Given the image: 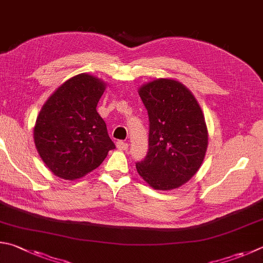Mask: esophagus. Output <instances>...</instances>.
<instances>
[{
    "mask_svg": "<svg viewBox=\"0 0 263 263\" xmlns=\"http://www.w3.org/2000/svg\"><path fill=\"white\" fill-rule=\"evenodd\" d=\"M116 146H117L118 149H121V151H126L127 147H128L126 142H124V141H117Z\"/></svg>",
    "mask_w": 263,
    "mask_h": 263,
    "instance_id": "34e87169",
    "label": "esophagus"
}]
</instances>
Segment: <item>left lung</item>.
I'll return each mask as SVG.
<instances>
[{
  "mask_svg": "<svg viewBox=\"0 0 263 263\" xmlns=\"http://www.w3.org/2000/svg\"><path fill=\"white\" fill-rule=\"evenodd\" d=\"M139 95L149 121L148 151L137 171L155 190H173L197 173L208 145L206 122L193 94L176 80L157 79Z\"/></svg>",
  "mask_w": 263,
  "mask_h": 263,
  "instance_id": "1",
  "label": "left lung"
}]
</instances>
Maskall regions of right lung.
I'll return each instance as SVG.
<instances>
[{
    "instance_id": "add662e5",
    "label": "right lung",
    "mask_w": 263,
    "mask_h": 263,
    "mask_svg": "<svg viewBox=\"0 0 263 263\" xmlns=\"http://www.w3.org/2000/svg\"><path fill=\"white\" fill-rule=\"evenodd\" d=\"M106 86L89 74L69 79L47 100L34 127L35 147L54 175L77 179L97 169L115 148L97 111Z\"/></svg>"
}]
</instances>
